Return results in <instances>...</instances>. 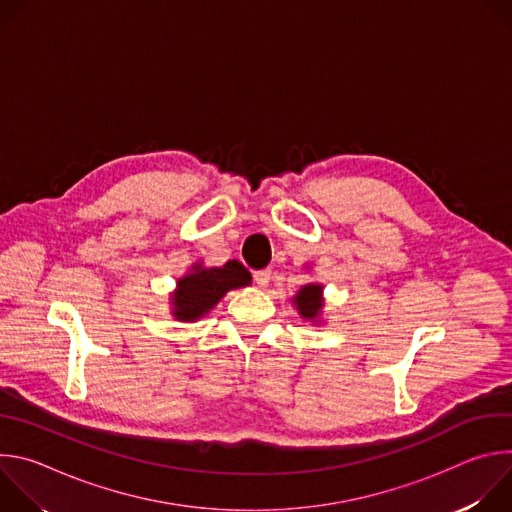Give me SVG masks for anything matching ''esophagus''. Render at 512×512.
<instances>
[{"instance_id": "1", "label": "esophagus", "mask_w": 512, "mask_h": 512, "mask_svg": "<svg viewBox=\"0 0 512 512\" xmlns=\"http://www.w3.org/2000/svg\"><path fill=\"white\" fill-rule=\"evenodd\" d=\"M253 277H255V283L259 287H265L269 283V279H271V271L269 269H261V271H255Z\"/></svg>"}]
</instances>
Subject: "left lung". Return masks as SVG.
<instances>
[{
    "label": "left lung",
    "mask_w": 512,
    "mask_h": 512,
    "mask_svg": "<svg viewBox=\"0 0 512 512\" xmlns=\"http://www.w3.org/2000/svg\"><path fill=\"white\" fill-rule=\"evenodd\" d=\"M291 304H294V308L298 310L302 320L320 326L322 312H324V285L322 283L302 285L298 289V294L291 298Z\"/></svg>",
    "instance_id": "obj_1"
}]
</instances>
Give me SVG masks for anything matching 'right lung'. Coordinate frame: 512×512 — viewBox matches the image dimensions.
I'll use <instances>...</instances> for the list:
<instances>
[{
  "label": "right lung",
  "instance_id": "obj_1",
  "mask_svg": "<svg viewBox=\"0 0 512 512\" xmlns=\"http://www.w3.org/2000/svg\"><path fill=\"white\" fill-rule=\"evenodd\" d=\"M251 285V273L239 261H227L221 267H192L178 277L176 289L170 294V314L178 322H196L210 314L231 289Z\"/></svg>",
  "mask_w": 512,
  "mask_h": 512
}]
</instances>
